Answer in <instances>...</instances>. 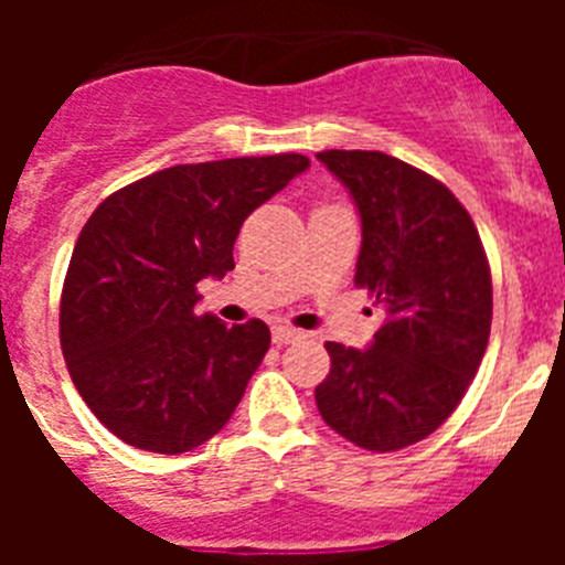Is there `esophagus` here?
<instances>
[{
    "label": "esophagus",
    "mask_w": 565,
    "mask_h": 565,
    "mask_svg": "<svg viewBox=\"0 0 565 565\" xmlns=\"http://www.w3.org/2000/svg\"><path fill=\"white\" fill-rule=\"evenodd\" d=\"M271 337L277 344H291V342H299V339L306 337V333L297 331V328H288V326H274Z\"/></svg>",
    "instance_id": "1"
}]
</instances>
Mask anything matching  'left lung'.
I'll return each mask as SVG.
<instances>
[{
	"mask_svg": "<svg viewBox=\"0 0 565 565\" xmlns=\"http://www.w3.org/2000/svg\"><path fill=\"white\" fill-rule=\"evenodd\" d=\"M317 158L356 203L353 279L387 313L364 351L326 344L319 416L364 450H402L438 430L476 379L492 326L487 254L467 209L422 169L362 149Z\"/></svg>",
	"mask_w": 565,
	"mask_h": 565,
	"instance_id": "left-lung-1",
	"label": "left lung"
}]
</instances>
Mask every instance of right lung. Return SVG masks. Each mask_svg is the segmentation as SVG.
<instances>
[{
    "label": "right lung",
    "mask_w": 565,
    "mask_h": 565,
    "mask_svg": "<svg viewBox=\"0 0 565 565\" xmlns=\"http://www.w3.org/2000/svg\"><path fill=\"white\" fill-rule=\"evenodd\" d=\"M311 167L306 154L183 163L109 194L89 214L62 291V351L109 433L178 456L221 433L271 331L198 313V282L234 268L248 214Z\"/></svg>",
    "instance_id": "right-lung-1"
}]
</instances>
